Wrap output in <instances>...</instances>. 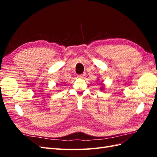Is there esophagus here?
I'll list each match as a JSON object with an SVG mask.
<instances>
[{"instance_id": "esophagus-1", "label": "esophagus", "mask_w": 157, "mask_h": 157, "mask_svg": "<svg viewBox=\"0 0 157 157\" xmlns=\"http://www.w3.org/2000/svg\"><path fill=\"white\" fill-rule=\"evenodd\" d=\"M85 73H83V74H81V75H77V77L78 78H84V77H85Z\"/></svg>"}]
</instances>
